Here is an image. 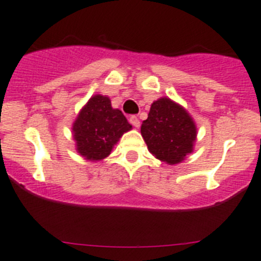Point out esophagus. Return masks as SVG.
Returning a JSON list of instances; mask_svg holds the SVG:
<instances>
[{
    "mask_svg": "<svg viewBox=\"0 0 261 261\" xmlns=\"http://www.w3.org/2000/svg\"><path fill=\"white\" fill-rule=\"evenodd\" d=\"M129 122H130V124L136 128H138L139 125H141V122H139V119L136 117V115H132V117L129 118Z\"/></svg>",
    "mask_w": 261,
    "mask_h": 261,
    "instance_id": "34e87169",
    "label": "esophagus"
}]
</instances>
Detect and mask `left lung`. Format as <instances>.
<instances>
[{"mask_svg":"<svg viewBox=\"0 0 261 261\" xmlns=\"http://www.w3.org/2000/svg\"><path fill=\"white\" fill-rule=\"evenodd\" d=\"M141 134L148 151L167 165L184 161L194 149L197 125L185 108L164 96L152 102Z\"/></svg>","mask_w":261,"mask_h":261,"instance_id":"left-lung-1","label":"left lung"}]
</instances>
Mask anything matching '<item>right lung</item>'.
I'll return each mask as SVG.
<instances>
[{"mask_svg":"<svg viewBox=\"0 0 261 261\" xmlns=\"http://www.w3.org/2000/svg\"><path fill=\"white\" fill-rule=\"evenodd\" d=\"M132 129L119 109H113L108 96L96 94L82 107L72 125L76 151L91 162L107 159L122 136Z\"/></svg>","mask_w":261,"mask_h":261,"instance_id":"right-lung-1","label":"right lung"}]
</instances>
